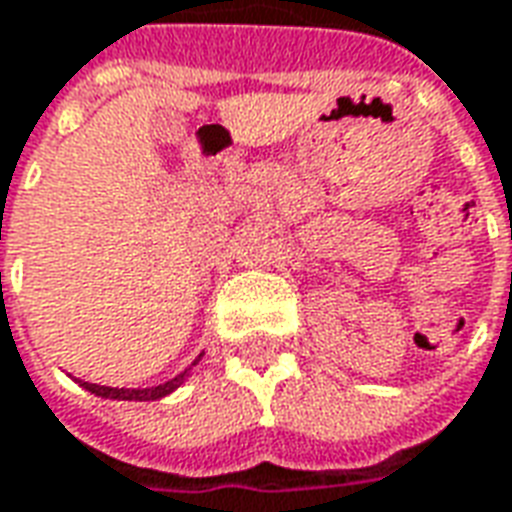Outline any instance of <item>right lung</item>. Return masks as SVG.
<instances>
[{
    "label": "right lung",
    "mask_w": 512,
    "mask_h": 512,
    "mask_svg": "<svg viewBox=\"0 0 512 512\" xmlns=\"http://www.w3.org/2000/svg\"><path fill=\"white\" fill-rule=\"evenodd\" d=\"M185 374H188V371H185ZM185 374H179L177 379H171V382H166V384H158V387H147V390H128V387H100V384L81 382V379H78V384H81L84 390H89V393L100 395V398H117V401H158V398H163V395L174 393L179 384H182V379H185Z\"/></svg>",
    "instance_id": "1"
}]
</instances>
